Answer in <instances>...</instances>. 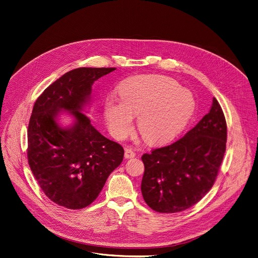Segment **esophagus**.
Returning a JSON list of instances; mask_svg holds the SVG:
<instances>
[{"label": "esophagus", "mask_w": 258, "mask_h": 258, "mask_svg": "<svg viewBox=\"0 0 258 258\" xmlns=\"http://www.w3.org/2000/svg\"><path fill=\"white\" fill-rule=\"evenodd\" d=\"M136 156V153L131 149V148H126L124 150V157L126 159H130V158H134Z\"/></svg>", "instance_id": "34e87169"}]
</instances>
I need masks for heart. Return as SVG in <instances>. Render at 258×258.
<instances>
[{
	"label": "heart",
	"instance_id": "b5f03b06",
	"mask_svg": "<svg viewBox=\"0 0 258 258\" xmlns=\"http://www.w3.org/2000/svg\"><path fill=\"white\" fill-rule=\"evenodd\" d=\"M119 97L120 100L109 97L104 108L110 132L116 138L128 134L133 116L138 115V128L145 141L165 142L183 128L195 109L189 91L159 76H138L124 81Z\"/></svg>",
	"mask_w": 258,
	"mask_h": 258
}]
</instances>
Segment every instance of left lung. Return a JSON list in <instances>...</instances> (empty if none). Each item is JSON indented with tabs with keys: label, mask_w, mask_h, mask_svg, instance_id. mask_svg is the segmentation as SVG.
Returning <instances> with one entry per match:
<instances>
[{
	"label": "left lung",
	"mask_w": 258,
	"mask_h": 258,
	"mask_svg": "<svg viewBox=\"0 0 258 258\" xmlns=\"http://www.w3.org/2000/svg\"><path fill=\"white\" fill-rule=\"evenodd\" d=\"M227 144V122L215 98L209 112L185 136L145 153L142 194L150 208L161 213L183 211L212 188Z\"/></svg>",
	"instance_id": "obj_1"
}]
</instances>
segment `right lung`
Listing matches in <instances>:
<instances>
[{"label":"right lung","instance_id":"right-lung-1","mask_svg":"<svg viewBox=\"0 0 258 258\" xmlns=\"http://www.w3.org/2000/svg\"><path fill=\"white\" fill-rule=\"evenodd\" d=\"M116 68L81 67L66 72L35 101L27 130L29 167L45 195L68 209H82L99 196L123 159V148L105 138L81 112L95 81ZM64 108L76 123L62 129L55 117Z\"/></svg>","mask_w":258,"mask_h":258}]
</instances>
